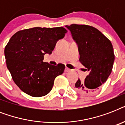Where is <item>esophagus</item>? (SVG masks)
<instances>
[{
    "instance_id": "obj_1",
    "label": "esophagus",
    "mask_w": 125,
    "mask_h": 125,
    "mask_svg": "<svg viewBox=\"0 0 125 125\" xmlns=\"http://www.w3.org/2000/svg\"><path fill=\"white\" fill-rule=\"evenodd\" d=\"M71 70L70 69L67 68V67H65V72H69Z\"/></svg>"
}]
</instances>
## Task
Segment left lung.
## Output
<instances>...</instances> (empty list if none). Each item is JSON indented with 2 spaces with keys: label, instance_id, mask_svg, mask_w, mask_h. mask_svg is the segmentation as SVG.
Here are the masks:
<instances>
[{
  "label": "left lung",
  "instance_id": "8db88e82",
  "mask_svg": "<svg viewBox=\"0 0 125 125\" xmlns=\"http://www.w3.org/2000/svg\"><path fill=\"white\" fill-rule=\"evenodd\" d=\"M70 30L78 46L80 63L89 72L85 80L78 78L74 89L88 95L97 91L112 73L115 55L111 42L97 28L85 24H71Z\"/></svg>",
  "mask_w": 125,
  "mask_h": 125
}]
</instances>
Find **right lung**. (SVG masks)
I'll return each instance as SVG.
<instances>
[{
  "label": "right lung",
  "mask_w": 125,
  "mask_h": 125,
  "mask_svg": "<svg viewBox=\"0 0 125 125\" xmlns=\"http://www.w3.org/2000/svg\"><path fill=\"white\" fill-rule=\"evenodd\" d=\"M67 32L62 26L34 27L20 30L10 38L4 49L7 68L23 92L40 97L51 91L54 79L63 73L65 65L43 62L44 55L51 54Z\"/></svg>",
  "instance_id": "add662e5"
}]
</instances>
